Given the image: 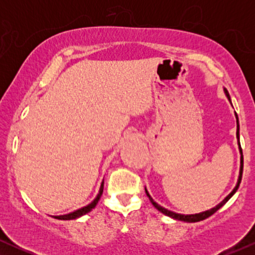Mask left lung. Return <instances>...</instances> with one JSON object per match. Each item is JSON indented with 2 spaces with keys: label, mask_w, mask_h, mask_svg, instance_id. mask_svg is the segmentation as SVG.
<instances>
[{
  "label": "left lung",
  "mask_w": 255,
  "mask_h": 255,
  "mask_svg": "<svg viewBox=\"0 0 255 255\" xmlns=\"http://www.w3.org/2000/svg\"><path fill=\"white\" fill-rule=\"evenodd\" d=\"M225 95H227L228 99H229V101H230V96H229V93H228L227 90H225ZM236 124H238V131H236V136H238V139H239V137H240V131H239V130H240V127H239V118H238V114H236ZM239 145H240V140H239ZM240 151H241V170H240V176H239L238 184H236L235 188L233 189V192H231L230 194L228 195V197L225 198L224 200L222 201L221 204H218L217 206L213 207V209H211V210H207V211L201 212V213H195V215H181V213H175V212H172V211H169V210H166V209H164V207L160 206V205H158V204L156 203V201H153V199H152V198L150 197V194H148L147 191H146V188H145L146 194H147V197L150 198V201L152 203V205H153V206L156 207L158 211H160L162 213H164V215L169 216V217H171V218H174V219H178V221L189 222V223H194V222L204 221V219L209 218L210 216H212L215 212H217L218 210L221 209V207L223 206V205H224L225 203H227V201L229 200V199H230L231 197H233L234 194H235L236 191H238V188L240 187V183H241V180H242V171H244V156H242V148H241V146H240Z\"/></svg>",
  "instance_id": "1"
}]
</instances>
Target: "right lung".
Wrapping results in <instances>:
<instances>
[{"instance_id":"right-lung-1","label":"right lung","mask_w":255,"mask_h":255,"mask_svg":"<svg viewBox=\"0 0 255 255\" xmlns=\"http://www.w3.org/2000/svg\"><path fill=\"white\" fill-rule=\"evenodd\" d=\"M103 188H104V181H103V182H102V184H101V189H99V193H98L97 198H96L95 200L92 201V203L87 205V206L83 207V209H80V210H77V211H74V212H72V213H68V215H63V216H56V217H55V218H57V219H61V221H71V219L79 218V217H81V216H84V215H86V213H89V212L91 211V210H92V209H95V207H96V205L98 204L99 199H101V195H102V193H103Z\"/></svg>"}]
</instances>
